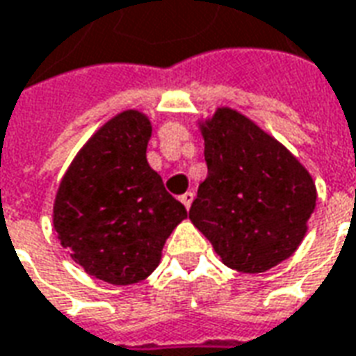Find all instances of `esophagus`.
<instances>
[{"label": "esophagus", "mask_w": 356, "mask_h": 356, "mask_svg": "<svg viewBox=\"0 0 356 356\" xmlns=\"http://www.w3.org/2000/svg\"><path fill=\"white\" fill-rule=\"evenodd\" d=\"M194 200V194L193 193H185L183 196H181V202H183V206H185L186 209L191 208V204H193Z\"/></svg>", "instance_id": "34e87169"}]
</instances>
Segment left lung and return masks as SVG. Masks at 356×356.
Instances as JSON below:
<instances>
[{"label": "left lung", "instance_id": "obj_1", "mask_svg": "<svg viewBox=\"0 0 356 356\" xmlns=\"http://www.w3.org/2000/svg\"><path fill=\"white\" fill-rule=\"evenodd\" d=\"M208 177L188 209L227 267L265 273L288 259L307 232L316 188L309 171L236 110L202 125Z\"/></svg>", "mask_w": 356, "mask_h": 356}]
</instances>
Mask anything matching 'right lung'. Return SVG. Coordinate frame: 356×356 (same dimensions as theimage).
<instances>
[{
	"instance_id": "add662e5",
	"label": "right lung",
	"mask_w": 356,
	"mask_h": 356,
	"mask_svg": "<svg viewBox=\"0 0 356 356\" xmlns=\"http://www.w3.org/2000/svg\"><path fill=\"white\" fill-rule=\"evenodd\" d=\"M150 122L125 110L88 140L58 186L53 225L70 257L116 286L145 280L186 217L147 162Z\"/></svg>"
}]
</instances>
